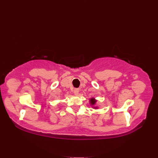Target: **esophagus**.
Masks as SVG:
<instances>
[{
  "mask_svg": "<svg viewBox=\"0 0 158 158\" xmlns=\"http://www.w3.org/2000/svg\"><path fill=\"white\" fill-rule=\"evenodd\" d=\"M79 89H75V90H74V94H75V96H77L79 94Z\"/></svg>",
  "mask_w": 158,
  "mask_h": 158,
  "instance_id": "obj_1",
  "label": "esophagus"
}]
</instances>
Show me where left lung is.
<instances>
[{"instance_id": "1", "label": "left lung", "mask_w": 158, "mask_h": 158, "mask_svg": "<svg viewBox=\"0 0 158 158\" xmlns=\"http://www.w3.org/2000/svg\"><path fill=\"white\" fill-rule=\"evenodd\" d=\"M89 102L90 104V106H91L93 109H98V106H96L97 100L95 98H94V97H92V98H89Z\"/></svg>"}]
</instances>
